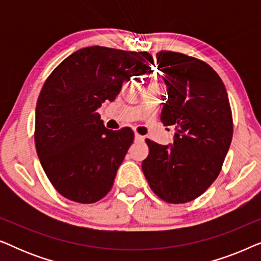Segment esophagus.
Masks as SVG:
<instances>
[{"mask_svg": "<svg viewBox=\"0 0 261 261\" xmlns=\"http://www.w3.org/2000/svg\"><path fill=\"white\" fill-rule=\"evenodd\" d=\"M134 139H135V141H138V142H140V141H144L145 140V138L144 137H141L140 134H138V133H135V135H134Z\"/></svg>", "mask_w": 261, "mask_h": 261, "instance_id": "obj_1", "label": "esophagus"}]
</instances>
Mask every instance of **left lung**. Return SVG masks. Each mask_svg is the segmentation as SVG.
<instances>
[{
  "mask_svg": "<svg viewBox=\"0 0 261 261\" xmlns=\"http://www.w3.org/2000/svg\"><path fill=\"white\" fill-rule=\"evenodd\" d=\"M156 65L167 91L160 120L176 129L173 144L146 139L142 171L149 188L167 203L201 196L219 176L233 138L224 84L212 66L181 53L160 51Z\"/></svg>",
  "mask_w": 261,
  "mask_h": 261,
  "instance_id": "left-lung-1",
  "label": "left lung"
}]
</instances>
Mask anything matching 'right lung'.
Masks as SVG:
<instances>
[{
    "instance_id": "1",
    "label": "right lung",
    "mask_w": 261,
    "mask_h": 261,
    "mask_svg": "<svg viewBox=\"0 0 261 261\" xmlns=\"http://www.w3.org/2000/svg\"><path fill=\"white\" fill-rule=\"evenodd\" d=\"M152 63L147 52L90 46L64 59L46 80L35 109V147L64 197L89 204L110 191L134 133L107 129L97 109Z\"/></svg>"
}]
</instances>
